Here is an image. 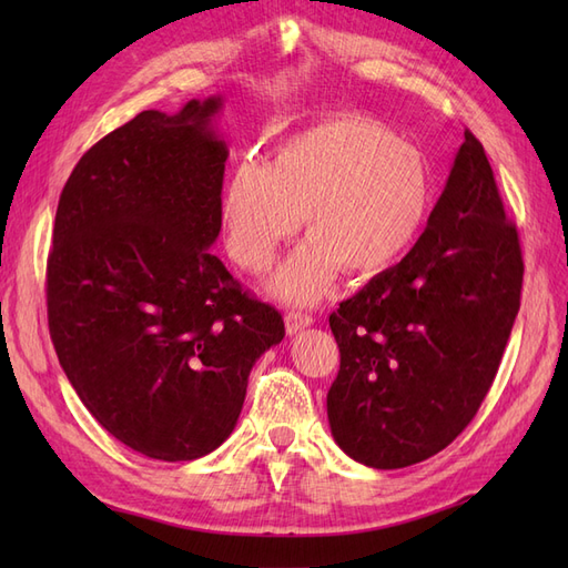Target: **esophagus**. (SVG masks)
Segmentation results:
<instances>
[{"label":"esophagus","instance_id":"esophagus-1","mask_svg":"<svg viewBox=\"0 0 568 568\" xmlns=\"http://www.w3.org/2000/svg\"><path fill=\"white\" fill-rule=\"evenodd\" d=\"M284 324H286V334H296V332L305 329V326H311V324H313V315L298 313V311H291V313H286Z\"/></svg>","mask_w":568,"mask_h":568}]
</instances>
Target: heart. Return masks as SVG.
I'll list each match as a JSON object with an SVG mask.
<instances>
[{"instance_id": "heart-1", "label": "heart", "mask_w": 568, "mask_h": 568, "mask_svg": "<svg viewBox=\"0 0 568 568\" xmlns=\"http://www.w3.org/2000/svg\"><path fill=\"white\" fill-rule=\"evenodd\" d=\"M432 203L424 153L365 115H336L286 136L272 163L239 161L222 194L232 261L265 272L303 225L311 236L270 280L274 296L320 301L341 267H386L415 239Z\"/></svg>"}]
</instances>
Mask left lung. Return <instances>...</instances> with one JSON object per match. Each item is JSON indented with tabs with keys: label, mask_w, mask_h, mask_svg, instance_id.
<instances>
[{
	"label": "left lung",
	"mask_w": 568,
	"mask_h": 568,
	"mask_svg": "<svg viewBox=\"0 0 568 568\" xmlns=\"http://www.w3.org/2000/svg\"><path fill=\"white\" fill-rule=\"evenodd\" d=\"M521 282L517 227L484 146L464 130L417 244L329 315L341 369L326 417L338 448L374 469L448 448L500 367Z\"/></svg>",
	"instance_id": "1"
}]
</instances>
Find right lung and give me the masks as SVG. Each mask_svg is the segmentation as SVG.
Segmentation results:
<instances>
[{"label": "right lung", "mask_w": 568, "mask_h": 568, "mask_svg": "<svg viewBox=\"0 0 568 568\" xmlns=\"http://www.w3.org/2000/svg\"><path fill=\"white\" fill-rule=\"evenodd\" d=\"M222 97L142 111L68 178L47 261V315L82 405L163 462L213 453L242 415L248 374L284 338L211 246L230 156Z\"/></svg>", "instance_id": "obj_1"}]
</instances>
